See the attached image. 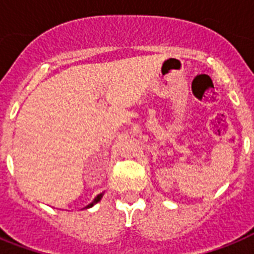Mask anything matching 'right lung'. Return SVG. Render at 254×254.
<instances>
[{"instance_id":"obj_1","label":"right lung","mask_w":254,"mask_h":254,"mask_svg":"<svg viewBox=\"0 0 254 254\" xmlns=\"http://www.w3.org/2000/svg\"><path fill=\"white\" fill-rule=\"evenodd\" d=\"M103 195H104V192L99 193V195H97V196H96L95 199H93V200H92V203H89V204H88L87 207H85V208H91V207H93V205H95L96 203H99V201L101 200V197H103Z\"/></svg>"}]
</instances>
